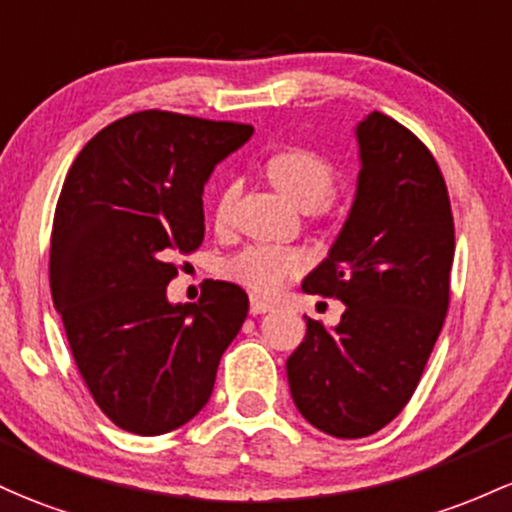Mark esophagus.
I'll use <instances>...</instances> for the list:
<instances>
[{"label":"esophagus","mask_w":512,"mask_h":512,"mask_svg":"<svg viewBox=\"0 0 512 512\" xmlns=\"http://www.w3.org/2000/svg\"><path fill=\"white\" fill-rule=\"evenodd\" d=\"M272 308H274L272 303L260 299V296H250V313H252V316H260V313L272 311Z\"/></svg>","instance_id":"1"}]
</instances>
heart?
<instances>
[{
    "label": "heart",
    "instance_id": "obj_1",
    "mask_svg": "<svg viewBox=\"0 0 512 512\" xmlns=\"http://www.w3.org/2000/svg\"><path fill=\"white\" fill-rule=\"evenodd\" d=\"M265 172L277 192L303 211L323 206L333 196L335 182H338L333 162L311 148L279 150L267 160ZM235 196H238V184H228L218 199V223L228 218ZM226 269L235 282L245 284L247 289L260 291V294H277L289 279L299 277L306 269V257L299 250L252 245L230 257Z\"/></svg>",
    "mask_w": 512,
    "mask_h": 512
}]
</instances>
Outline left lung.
<instances>
[{
	"instance_id": "left-lung-1",
	"label": "left lung",
	"mask_w": 512,
	"mask_h": 512,
	"mask_svg": "<svg viewBox=\"0 0 512 512\" xmlns=\"http://www.w3.org/2000/svg\"><path fill=\"white\" fill-rule=\"evenodd\" d=\"M357 192L306 294L345 303L340 323L306 318L286 359L291 398L333 437L374 435L411 401L445 323L454 221L447 184L418 138L372 111L355 128Z\"/></svg>"
}]
</instances>
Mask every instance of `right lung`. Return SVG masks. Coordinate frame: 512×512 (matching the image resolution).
Masks as SVG:
<instances>
[{
	"label": "right lung",
	"mask_w": 512,
	"mask_h": 512,
	"mask_svg": "<svg viewBox=\"0 0 512 512\" xmlns=\"http://www.w3.org/2000/svg\"><path fill=\"white\" fill-rule=\"evenodd\" d=\"M247 123L138 111L89 140L67 172L50 238V291L97 406L136 435L182 428L209 403L247 294L211 282L170 303L174 252L204 240V184L250 140Z\"/></svg>",
	"instance_id": "1"
}]
</instances>
